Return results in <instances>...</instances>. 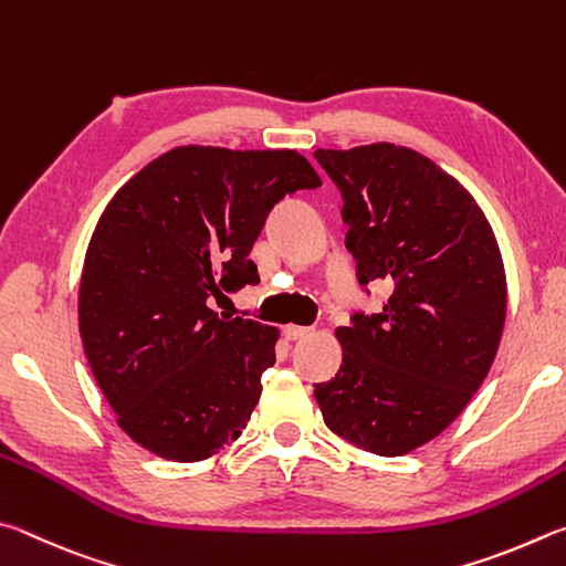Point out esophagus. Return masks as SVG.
Wrapping results in <instances>:
<instances>
[{
    "instance_id": "esophagus-1",
    "label": "esophagus",
    "mask_w": 566,
    "mask_h": 566,
    "mask_svg": "<svg viewBox=\"0 0 566 566\" xmlns=\"http://www.w3.org/2000/svg\"><path fill=\"white\" fill-rule=\"evenodd\" d=\"M283 333H285V338H289V340H301L311 333V328H305V325H285Z\"/></svg>"
}]
</instances>
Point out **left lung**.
I'll return each instance as SVG.
<instances>
[{
  "label": "left lung",
  "instance_id": "1",
  "mask_svg": "<svg viewBox=\"0 0 566 566\" xmlns=\"http://www.w3.org/2000/svg\"><path fill=\"white\" fill-rule=\"evenodd\" d=\"M315 158L343 191L360 283H392L380 313L335 328L343 365L315 400L338 438L400 458L450 428L488 378L507 318L500 243L468 188L408 146Z\"/></svg>",
  "mask_w": 566,
  "mask_h": 566
}]
</instances>
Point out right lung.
<instances>
[{"label":"right lung","mask_w":566,"mask_h":566,"mask_svg":"<svg viewBox=\"0 0 566 566\" xmlns=\"http://www.w3.org/2000/svg\"><path fill=\"white\" fill-rule=\"evenodd\" d=\"M293 148L176 146L118 188L88 241L78 333L128 438L171 462L213 458L251 420L281 331L208 298L258 283L248 258L285 193L318 188Z\"/></svg>","instance_id":"right-lung-1"}]
</instances>
